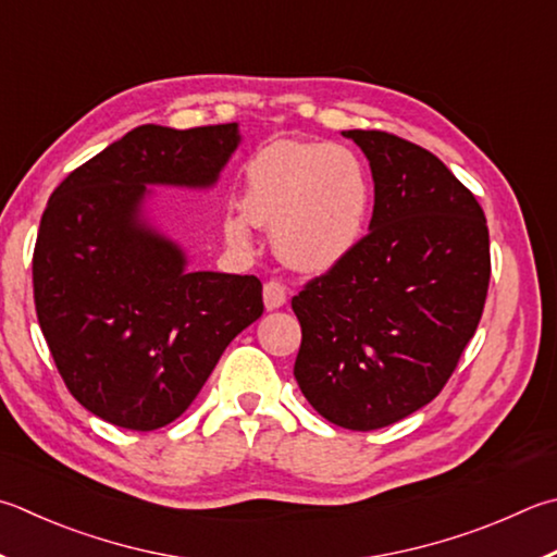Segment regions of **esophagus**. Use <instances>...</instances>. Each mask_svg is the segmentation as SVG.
<instances>
[{
  "mask_svg": "<svg viewBox=\"0 0 557 557\" xmlns=\"http://www.w3.org/2000/svg\"><path fill=\"white\" fill-rule=\"evenodd\" d=\"M262 299H265L268 309H280L287 301V287L280 280H268L262 287Z\"/></svg>",
  "mask_w": 557,
  "mask_h": 557,
  "instance_id": "obj_1",
  "label": "esophagus"
}]
</instances>
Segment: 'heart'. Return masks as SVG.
<instances>
[{
  "label": "heart",
  "instance_id": "b5f03b06",
  "mask_svg": "<svg viewBox=\"0 0 557 557\" xmlns=\"http://www.w3.org/2000/svg\"><path fill=\"white\" fill-rule=\"evenodd\" d=\"M244 211L275 231L280 256L292 268L323 272L358 246L370 216V182L346 146L280 144L252 160ZM228 236L248 244L244 219H231Z\"/></svg>",
  "mask_w": 557,
  "mask_h": 557
}]
</instances>
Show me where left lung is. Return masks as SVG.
<instances>
[{
  "mask_svg": "<svg viewBox=\"0 0 557 557\" xmlns=\"http://www.w3.org/2000/svg\"><path fill=\"white\" fill-rule=\"evenodd\" d=\"M375 180L370 234L292 297L295 377L323 419L375 431L446 387L478 331L490 231L472 191L426 148L387 131H343Z\"/></svg>",
  "mask_w": 557,
  "mask_h": 557,
  "instance_id": "left-lung-1",
  "label": "left lung"
}]
</instances>
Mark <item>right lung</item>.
<instances>
[{"mask_svg": "<svg viewBox=\"0 0 557 557\" xmlns=\"http://www.w3.org/2000/svg\"><path fill=\"white\" fill-rule=\"evenodd\" d=\"M238 140V124L138 126L60 182L40 216V331L70 394L114 426L175 421L260 319L258 277L189 272L144 219L146 185L211 187Z\"/></svg>", "mask_w": 557, "mask_h": 557, "instance_id": "obj_1", "label": "right lung"}]
</instances>
